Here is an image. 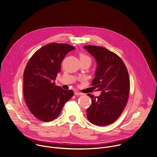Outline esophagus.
I'll return each mask as SVG.
<instances>
[{
  "instance_id": "34e87169",
  "label": "esophagus",
  "mask_w": 157,
  "mask_h": 157,
  "mask_svg": "<svg viewBox=\"0 0 157 157\" xmlns=\"http://www.w3.org/2000/svg\"><path fill=\"white\" fill-rule=\"evenodd\" d=\"M83 94L80 93V92H78V91H75V95L76 96H81V95H82Z\"/></svg>"
}]
</instances>
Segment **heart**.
<instances>
[{
  "label": "heart",
  "mask_w": 157,
  "mask_h": 157,
  "mask_svg": "<svg viewBox=\"0 0 157 157\" xmlns=\"http://www.w3.org/2000/svg\"><path fill=\"white\" fill-rule=\"evenodd\" d=\"M79 59H80V60H81V59H89V61H91V58L88 56L87 55L84 54V53H80L79 54Z\"/></svg>",
  "instance_id": "heart-1"
}]
</instances>
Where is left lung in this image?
I'll use <instances>...</instances> for the list:
<instances>
[{
  "label": "left lung",
  "instance_id": "8db88e82",
  "mask_svg": "<svg viewBox=\"0 0 157 157\" xmlns=\"http://www.w3.org/2000/svg\"><path fill=\"white\" fill-rule=\"evenodd\" d=\"M84 48L97 62L95 78L92 86L101 91V95L87 96L92 104L87 110V118L92 124L105 126L115 122L125 107L130 89V80L126 66L116 53L98 46Z\"/></svg>",
  "mask_w": 157,
  "mask_h": 157
}]
</instances>
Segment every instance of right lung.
I'll return each mask as SVG.
<instances>
[{
  "label": "right lung",
  "mask_w": 157,
  "mask_h": 157,
  "mask_svg": "<svg viewBox=\"0 0 157 157\" xmlns=\"http://www.w3.org/2000/svg\"><path fill=\"white\" fill-rule=\"evenodd\" d=\"M75 47L51 43L38 50L30 58L24 73V95L30 113L38 119L50 122L61 113L74 95L53 82L60 72L64 56Z\"/></svg>",
  "instance_id": "1"
}]
</instances>
